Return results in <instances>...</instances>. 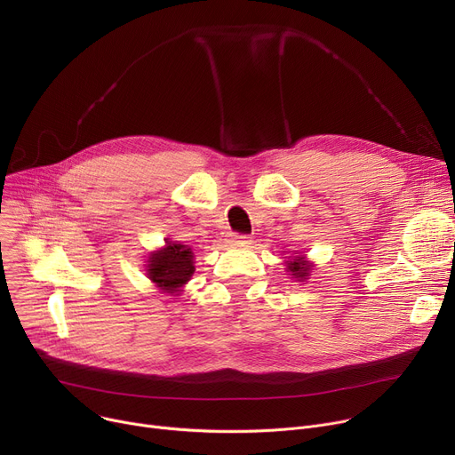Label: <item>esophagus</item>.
I'll return each instance as SVG.
<instances>
[{
  "label": "esophagus",
  "instance_id": "34e87169",
  "mask_svg": "<svg viewBox=\"0 0 455 455\" xmlns=\"http://www.w3.org/2000/svg\"><path fill=\"white\" fill-rule=\"evenodd\" d=\"M228 243L232 244H243V243H249V235H239V234H232Z\"/></svg>",
  "mask_w": 455,
  "mask_h": 455
}]
</instances>
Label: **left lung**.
Segmentation results:
<instances>
[{
	"label": "left lung",
	"mask_w": 455,
	"mask_h": 455,
	"mask_svg": "<svg viewBox=\"0 0 455 455\" xmlns=\"http://www.w3.org/2000/svg\"><path fill=\"white\" fill-rule=\"evenodd\" d=\"M312 270H314V263L307 259V254L286 258V272L291 275V279H296L298 283H305L307 279H310Z\"/></svg>",
	"instance_id": "8db88e82"
}]
</instances>
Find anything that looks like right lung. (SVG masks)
Masks as SVG:
<instances>
[{
    "label": "right lung",
    "instance_id": "1",
    "mask_svg": "<svg viewBox=\"0 0 455 455\" xmlns=\"http://www.w3.org/2000/svg\"><path fill=\"white\" fill-rule=\"evenodd\" d=\"M194 252L180 241L167 239L161 249L148 254L145 272L161 292L180 296L194 274Z\"/></svg>",
    "mask_w": 455,
    "mask_h": 455
}]
</instances>
